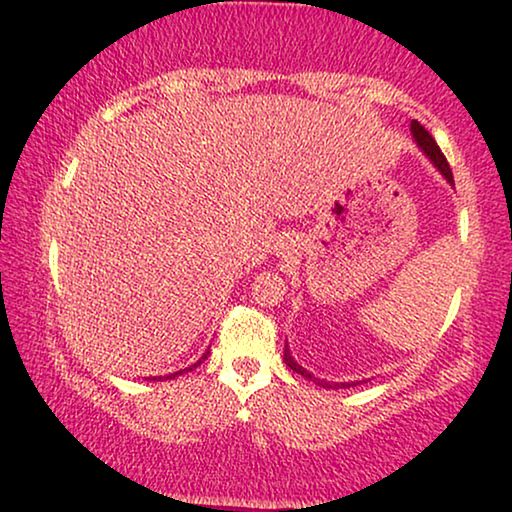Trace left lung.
<instances>
[{
	"mask_svg": "<svg viewBox=\"0 0 512 512\" xmlns=\"http://www.w3.org/2000/svg\"><path fill=\"white\" fill-rule=\"evenodd\" d=\"M410 131H412V138L417 140V145L421 147V152H424L428 159H431L433 163H435V168L440 170L442 173V177H445V180L449 182V185L454 187V177H452V168H449V163H447V159H445V154L440 152V147L435 145V140H433V135L426 131L424 126L419 124V121H412V126H410ZM283 360H285V365L290 367L292 372H297V374H302L304 379H309V381H316L318 386H323V388H351V386H356V384H360V381H325V379H316L313 377L311 372H306L302 365L297 363L295 358L290 356V349H288V344H285V353H283Z\"/></svg>",
	"mask_w": 512,
	"mask_h": 512,
	"instance_id": "obj_1",
	"label": "left lung"
}]
</instances>
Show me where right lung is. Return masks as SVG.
Returning <instances> with one entry per match:
<instances>
[{
  "instance_id": "obj_1",
  "label": "right lung",
  "mask_w": 512,
  "mask_h": 512,
  "mask_svg": "<svg viewBox=\"0 0 512 512\" xmlns=\"http://www.w3.org/2000/svg\"><path fill=\"white\" fill-rule=\"evenodd\" d=\"M208 353L210 351H206V353H203V356H201V360H196V363L194 365H189V367H185V370H180V372H173V374H166V377H152L154 381H161V379H175V377H180V374L182 372H189V370H194V367H199L201 363H203V360H206L208 358Z\"/></svg>"
}]
</instances>
